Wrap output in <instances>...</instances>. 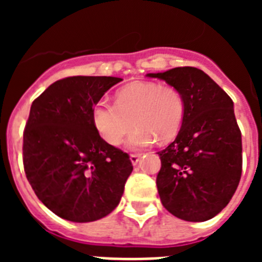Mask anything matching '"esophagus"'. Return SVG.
<instances>
[{"instance_id": "1", "label": "esophagus", "mask_w": 262, "mask_h": 262, "mask_svg": "<svg viewBox=\"0 0 262 262\" xmlns=\"http://www.w3.org/2000/svg\"><path fill=\"white\" fill-rule=\"evenodd\" d=\"M139 159H140V155H136V154L129 155V160H131L133 165H136V164L139 163Z\"/></svg>"}]
</instances>
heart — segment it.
<instances>
[{"instance_id":"1","label":"heart","mask_w":262,"mask_h":262,"mask_svg":"<svg viewBox=\"0 0 262 262\" xmlns=\"http://www.w3.org/2000/svg\"><path fill=\"white\" fill-rule=\"evenodd\" d=\"M186 102L181 90L154 81L131 82L115 94V105L98 101L92 108V122L98 135L110 145H119L135 126L128 140L133 148L157 140L168 143L184 123Z\"/></svg>"}]
</instances>
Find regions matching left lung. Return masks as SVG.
<instances>
[{
	"mask_svg": "<svg viewBox=\"0 0 262 262\" xmlns=\"http://www.w3.org/2000/svg\"><path fill=\"white\" fill-rule=\"evenodd\" d=\"M148 77L181 90L186 102L177 138L157 152L163 206L187 222L209 221L228 205L242 177V133L230 96L203 71L178 67Z\"/></svg>",
	"mask_w": 262,
	"mask_h": 262,
	"instance_id": "1",
	"label": "left lung"
}]
</instances>
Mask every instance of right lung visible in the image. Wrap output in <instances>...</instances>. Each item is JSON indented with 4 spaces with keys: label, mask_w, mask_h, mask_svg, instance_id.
<instances>
[{
    "label": "right lung",
    "mask_w": 262,
    "mask_h": 262,
    "mask_svg": "<svg viewBox=\"0 0 262 262\" xmlns=\"http://www.w3.org/2000/svg\"><path fill=\"white\" fill-rule=\"evenodd\" d=\"M119 77L73 76L32 102L23 133V166L36 196L57 216L98 221L115 209L133 172L129 156L107 144L92 108Z\"/></svg>",
    "instance_id": "right-lung-1"
}]
</instances>
